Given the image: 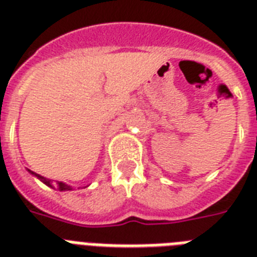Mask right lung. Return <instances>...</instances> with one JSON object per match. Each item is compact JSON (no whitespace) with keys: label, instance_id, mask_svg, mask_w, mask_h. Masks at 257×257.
Returning <instances> with one entry per match:
<instances>
[{"label":"right lung","instance_id":"right-lung-1","mask_svg":"<svg viewBox=\"0 0 257 257\" xmlns=\"http://www.w3.org/2000/svg\"><path fill=\"white\" fill-rule=\"evenodd\" d=\"M27 171H29L30 173H31V175L35 176V177H38V179H39L40 181L44 182V184H46V185L51 186V188H54V186H52V184H51V180L46 179V177H43V176L37 175V173H35V172L30 171V169H27ZM55 186H56V189H59V190H72V186L67 185V184H64V182H61V181H56V185H55Z\"/></svg>","mask_w":257,"mask_h":257}]
</instances>
